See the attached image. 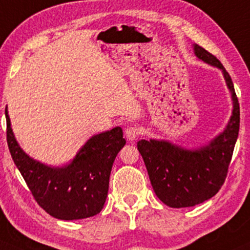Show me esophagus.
I'll list each match as a JSON object with an SVG mask.
<instances>
[{
	"mask_svg": "<svg viewBox=\"0 0 250 250\" xmlns=\"http://www.w3.org/2000/svg\"><path fill=\"white\" fill-rule=\"evenodd\" d=\"M140 135V130L136 126H130L125 130V136L128 141H135Z\"/></svg>",
	"mask_w": 250,
	"mask_h": 250,
	"instance_id": "obj_1",
	"label": "esophagus"
}]
</instances>
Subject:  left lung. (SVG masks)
Segmentation results:
<instances>
[{"label":"left lung","instance_id":"8db88e82","mask_svg":"<svg viewBox=\"0 0 250 250\" xmlns=\"http://www.w3.org/2000/svg\"><path fill=\"white\" fill-rule=\"evenodd\" d=\"M199 60L223 72L231 92L232 114L223 132L210 142L192 149L165 140H141L137 143L156 196L172 208L192 207L214 196L228 174L240 131V104L230 74L206 49L194 44Z\"/></svg>","mask_w":250,"mask_h":250}]
</instances>
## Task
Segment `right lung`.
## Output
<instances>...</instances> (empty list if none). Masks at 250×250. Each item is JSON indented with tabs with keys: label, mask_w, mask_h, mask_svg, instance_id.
Instances as JSON below:
<instances>
[{
	"label": "right lung",
	"mask_w": 250,
	"mask_h": 250,
	"mask_svg": "<svg viewBox=\"0 0 250 250\" xmlns=\"http://www.w3.org/2000/svg\"><path fill=\"white\" fill-rule=\"evenodd\" d=\"M6 119L10 155L38 205L60 220L99 214L107 199L113 163L126 143L122 127L90 137L68 164L49 166L22 150L13 133L7 107Z\"/></svg>",
	"instance_id": "add662e5"
}]
</instances>
